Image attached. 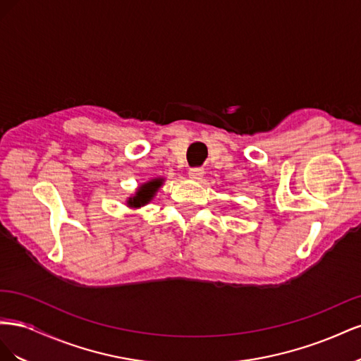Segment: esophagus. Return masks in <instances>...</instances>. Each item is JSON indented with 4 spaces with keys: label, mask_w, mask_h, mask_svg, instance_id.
Returning a JSON list of instances; mask_svg holds the SVG:
<instances>
[{
    "label": "esophagus",
    "mask_w": 361,
    "mask_h": 361,
    "mask_svg": "<svg viewBox=\"0 0 361 361\" xmlns=\"http://www.w3.org/2000/svg\"><path fill=\"white\" fill-rule=\"evenodd\" d=\"M188 174H190V178H191V179H194V180H200V179L203 178L204 170H203L202 167H192V169H190Z\"/></svg>",
    "instance_id": "1"
}]
</instances>
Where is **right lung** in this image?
<instances>
[{"instance_id":"1","label":"right lung","mask_w":361,"mask_h":361,"mask_svg":"<svg viewBox=\"0 0 361 361\" xmlns=\"http://www.w3.org/2000/svg\"><path fill=\"white\" fill-rule=\"evenodd\" d=\"M162 185V179H152L146 183L141 185V187L137 190L135 195L128 199V206L129 207H141L147 204L152 199H154L155 192L158 191V188Z\"/></svg>"}]
</instances>
